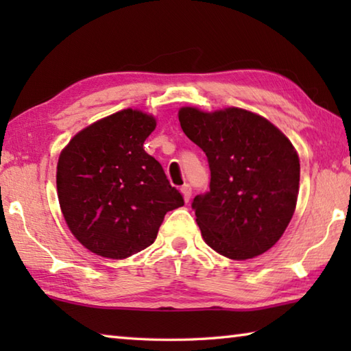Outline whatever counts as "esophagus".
<instances>
[{
    "label": "esophagus",
    "instance_id": "esophagus-1",
    "mask_svg": "<svg viewBox=\"0 0 351 351\" xmlns=\"http://www.w3.org/2000/svg\"><path fill=\"white\" fill-rule=\"evenodd\" d=\"M181 192H182L184 199L189 203L190 198H192V186H190V184H184V186L181 187Z\"/></svg>",
    "mask_w": 351,
    "mask_h": 351
}]
</instances>
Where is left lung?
I'll list each match as a JSON object with an SVG mask.
<instances>
[{"mask_svg": "<svg viewBox=\"0 0 351 351\" xmlns=\"http://www.w3.org/2000/svg\"><path fill=\"white\" fill-rule=\"evenodd\" d=\"M182 132L206 153L209 192L192 209L207 245L247 260L283 235L295 209L300 164L294 147L265 117L241 108H181Z\"/></svg>", "mask_w": 351, "mask_h": 351, "instance_id": "1", "label": "left lung"}]
</instances>
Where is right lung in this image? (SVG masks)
<instances>
[{
  "label": "right lung",
  "instance_id": "1",
  "mask_svg": "<svg viewBox=\"0 0 351 351\" xmlns=\"http://www.w3.org/2000/svg\"><path fill=\"white\" fill-rule=\"evenodd\" d=\"M154 127L152 116L122 110L82 130L58 158L63 217L94 254L119 260L141 252L165 213L184 206L162 165L144 150Z\"/></svg>",
  "mask_w": 351,
  "mask_h": 351
}]
</instances>
